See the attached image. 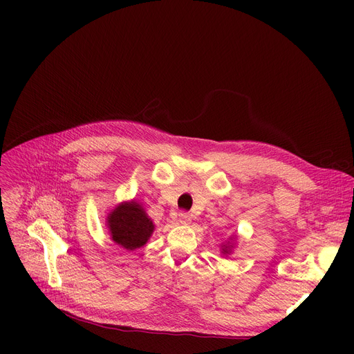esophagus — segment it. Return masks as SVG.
Masks as SVG:
<instances>
[{
  "mask_svg": "<svg viewBox=\"0 0 354 354\" xmlns=\"http://www.w3.org/2000/svg\"><path fill=\"white\" fill-rule=\"evenodd\" d=\"M179 222H180V224H185V225H187V224H189V222H191V219H192V216L188 214V212H180L179 214Z\"/></svg>",
  "mask_w": 354,
  "mask_h": 354,
  "instance_id": "esophagus-1",
  "label": "esophagus"
}]
</instances>
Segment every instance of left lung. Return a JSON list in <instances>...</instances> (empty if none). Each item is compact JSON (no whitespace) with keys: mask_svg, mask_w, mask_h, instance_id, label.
Wrapping results in <instances>:
<instances>
[{"mask_svg":"<svg viewBox=\"0 0 354 354\" xmlns=\"http://www.w3.org/2000/svg\"><path fill=\"white\" fill-rule=\"evenodd\" d=\"M231 248H232V245H230V243L225 244V245H222V254H230Z\"/></svg>","mask_w":354,"mask_h":354,"instance_id":"obj_1","label":"left lung"}]
</instances>
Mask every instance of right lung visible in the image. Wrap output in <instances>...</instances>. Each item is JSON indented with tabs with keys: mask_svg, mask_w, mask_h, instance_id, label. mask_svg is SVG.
I'll use <instances>...</instances> for the list:
<instances>
[{
	"mask_svg": "<svg viewBox=\"0 0 354 354\" xmlns=\"http://www.w3.org/2000/svg\"><path fill=\"white\" fill-rule=\"evenodd\" d=\"M110 238L127 251L143 247L153 234L155 225L140 203L122 202L107 215Z\"/></svg>",
	"mask_w": 354,
	"mask_h": 354,
	"instance_id": "1",
	"label": "right lung"
}]
</instances>
